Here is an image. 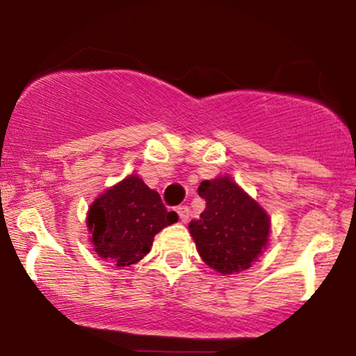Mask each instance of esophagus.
I'll use <instances>...</instances> for the list:
<instances>
[{
  "label": "esophagus",
  "mask_w": 356,
  "mask_h": 356,
  "mask_svg": "<svg viewBox=\"0 0 356 356\" xmlns=\"http://www.w3.org/2000/svg\"><path fill=\"white\" fill-rule=\"evenodd\" d=\"M175 211H177L179 219H181V222H184V224H186V222L189 220L191 211H189V207H187V205H179V207L175 209Z\"/></svg>",
  "instance_id": "34e87169"
}]
</instances>
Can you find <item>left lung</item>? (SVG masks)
<instances>
[{
    "instance_id": "1",
    "label": "left lung",
    "mask_w": 356,
    "mask_h": 356,
    "mask_svg": "<svg viewBox=\"0 0 356 356\" xmlns=\"http://www.w3.org/2000/svg\"><path fill=\"white\" fill-rule=\"evenodd\" d=\"M197 192L205 211L189 232L200 259L222 275L250 268L268 245V213L229 175L202 181Z\"/></svg>"
}]
</instances>
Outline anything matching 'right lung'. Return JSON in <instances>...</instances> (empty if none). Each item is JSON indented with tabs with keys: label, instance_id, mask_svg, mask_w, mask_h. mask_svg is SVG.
<instances>
[{
	"label": "right lung",
	"instance_id": "obj_1",
	"mask_svg": "<svg viewBox=\"0 0 356 356\" xmlns=\"http://www.w3.org/2000/svg\"><path fill=\"white\" fill-rule=\"evenodd\" d=\"M177 220V213L167 212L161 195L131 174L96 197L86 225L101 259L115 267H129L151 252L156 234Z\"/></svg>",
	"mask_w": 356,
	"mask_h": 356
}]
</instances>
